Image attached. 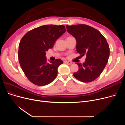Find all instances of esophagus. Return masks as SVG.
Wrapping results in <instances>:
<instances>
[{"label":"esophagus","mask_w":125,"mask_h":125,"mask_svg":"<svg viewBox=\"0 0 125 125\" xmlns=\"http://www.w3.org/2000/svg\"><path fill=\"white\" fill-rule=\"evenodd\" d=\"M64 63L69 64H72V62H71L70 61H64Z\"/></svg>","instance_id":"34e87169"}]
</instances>
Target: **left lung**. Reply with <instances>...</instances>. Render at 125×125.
I'll use <instances>...</instances> for the list:
<instances>
[{"instance_id":"obj_1","label":"left lung","mask_w":125,"mask_h":125,"mask_svg":"<svg viewBox=\"0 0 125 125\" xmlns=\"http://www.w3.org/2000/svg\"><path fill=\"white\" fill-rule=\"evenodd\" d=\"M66 28L76 39L77 52L86 55L84 63H76L79 70L74 73V76L84 83L94 81L102 73L109 57L105 38L99 31L87 25H66Z\"/></svg>"}]
</instances>
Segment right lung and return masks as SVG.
Here are the masks:
<instances>
[{"mask_svg":"<svg viewBox=\"0 0 125 125\" xmlns=\"http://www.w3.org/2000/svg\"><path fill=\"white\" fill-rule=\"evenodd\" d=\"M63 25H47L28 32L20 42L19 61L28 79L37 86L53 81L58 73L61 59L47 62L46 52L52 49L57 39L66 32Z\"/></svg>","mask_w":125,"mask_h":125,"instance_id":"obj_1","label":"right lung"}]
</instances>
